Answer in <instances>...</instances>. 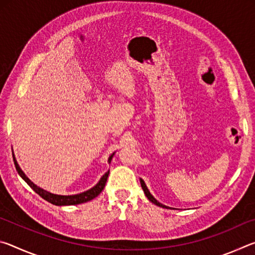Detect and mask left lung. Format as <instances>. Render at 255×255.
Wrapping results in <instances>:
<instances>
[{"label": "left lung", "mask_w": 255, "mask_h": 255, "mask_svg": "<svg viewBox=\"0 0 255 255\" xmlns=\"http://www.w3.org/2000/svg\"><path fill=\"white\" fill-rule=\"evenodd\" d=\"M140 185H141V188H143V190H144L145 196L148 198V200H149V201H152L153 204H155L156 206L162 207V208H169V207L164 206V205H162V204H161V202H158L156 199H155V198H154L152 195H150L149 191H148V189H147V187H146V184H145V182L143 181V179H140Z\"/></svg>", "instance_id": "left-lung-1"}]
</instances>
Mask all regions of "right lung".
Segmentation results:
<instances>
[{
    "label": "right lung",
    "instance_id": "add662e5",
    "mask_svg": "<svg viewBox=\"0 0 255 255\" xmlns=\"http://www.w3.org/2000/svg\"><path fill=\"white\" fill-rule=\"evenodd\" d=\"M114 155H115V153L110 155V157H109V159H108V162H109V163L111 162V159H112V157H114ZM13 161H14V165H15L16 171H18V173L20 174L21 178H22L25 181V182H27L30 185V188H31L33 191H36V193H38V195H39L41 198H44L45 200H47L48 202H50V204L56 205V206L80 205V204H84V202H88L90 200L94 199V198L100 195L101 191L103 190V188H105L106 182H107V179H108V175H109V172H110V171H108L107 173L102 176L101 180L97 183V185H94L93 188L88 190V191L82 192V193H80V195L59 196V195H54V193H50L48 191H45L44 189L37 187L36 184L32 183L31 181H30L27 178V176H25V174L23 173L22 170L20 169L19 164L16 163V159L14 157V154H13Z\"/></svg>",
    "mask_w": 255,
    "mask_h": 255
}]
</instances>
